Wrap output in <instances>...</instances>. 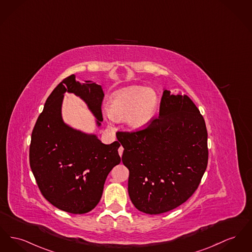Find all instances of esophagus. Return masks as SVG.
Returning a JSON list of instances; mask_svg holds the SVG:
<instances>
[{
	"instance_id": "1",
	"label": "esophagus",
	"mask_w": 252,
	"mask_h": 252,
	"mask_svg": "<svg viewBox=\"0 0 252 252\" xmlns=\"http://www.w3.org/2000/svg\"><path fill=\"white\" fill-rule=\"evenodd\" d=\"M123 151H124V148H123V147H120L118 149L119 155H120V156L123 155Z\"/></svg>"
}]
</instances>
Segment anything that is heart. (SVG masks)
I'll list each match as a JSON object with an SVG mask.
<instances>
[{
    "label": "heart",
    "mask_w": 252,
    "mask_h": 252,
    "mask_svg": "<svg viewBox=\"0 0 252 252\" xmlns=\"http://www.w3.org/2000/svg\"><path fill=\"white\" fill-rule=\"evenodd\" d=\"M159 98L155 90L142 86L121 89L109 98L107 108L113 119L126 118L133 130H143L154 118Z\"/></svg>",
    "instance_id": "heart-1"
}]
</instances>
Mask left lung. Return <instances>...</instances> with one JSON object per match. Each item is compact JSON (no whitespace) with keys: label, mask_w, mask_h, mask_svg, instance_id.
I'll return each instance as SVG.
<instances>
[{"label":"left lung","mask_w":252,"mask_h":252,"mask_svg":"<svg viewBox=\"0 0 252 252\" xmlns=\"http://www.w3.org/2000/svg\"><path fill=\"white\" fill-rule=\"evenodd\" d=\"M128 194L138 210L161 214L185 203L207 169L204 117L187 95L163 89L159 117L143 130L117 132Z\"/></svg>","instance_id":"1"}]
</instances>
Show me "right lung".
I'll list each match as a JSON object with an SVG mask.
<instances>
[{
	"instance_id": "obj_1",
	"label": "right lung",
	"mask_w": 252,
	"mask_h": 252,
	"mask_svg": "<svg viewBox=\"0 0 252 252\" xmlns=\"http://www.w3.org/2000/svg\"><path fill=\"white\" fill-rule=\"evenodd\" d=\"M65 92L74 93L103 122L104 91L91 81L80 83L75 75L63 80L46 99L31 134L30 167L45 199L61 210L84 214L101 200L104 182L121 162L117 141L104 145L95 134L77 130L62 118Z\"/></svg>"
}]
</instances>
